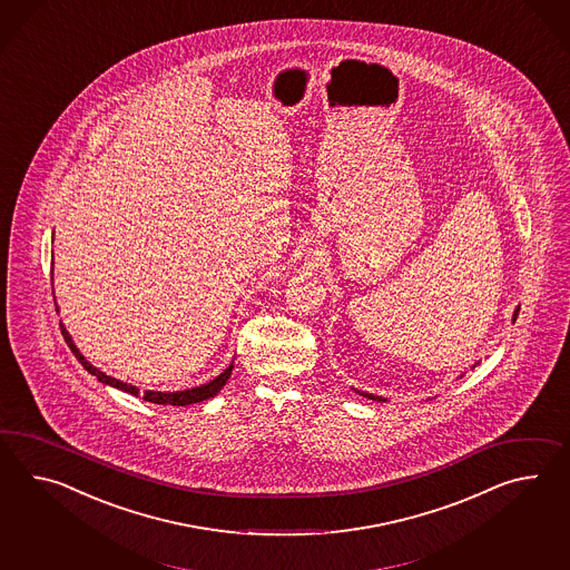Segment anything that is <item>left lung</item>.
Segmentation results:
<instances>
[{
  "label": "left lung",
  "mask_w": 570,
  "mask_h": 570,
  "mask_svg": "<svg viewBox=\"0 0 570 570\" xmlns=\"http://www.w3.org/2000/svg\"><path fill=\"white\" fill-rule=\"evenodd\" d=\"M517 315H519V306L514 308L513 323L514 321H517ZM358 393H361V391H358ZM361 395H364V397H368V400H373V402H385L383 397H379V395H373V393H361Z\"/></svg>",
  "instance_id": "obj_1"
}]
</instances>
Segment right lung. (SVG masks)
I'll return each mask as SVG.
<instances>
[{"label":"right lung","instance_id":"obj_1","mask_svg":"<svg viewBox=\"0 0 570 570\" xmlns=\"http://www.w3.org/2000/svg\"><path fill=\"white\" fill-rule=\"evenodd\" d=\"M61 334H63V340L68 342V346H70L71 352H73V356L80 361V364H82L83 368H86L90 375L97 376L98 381L105 383V385L121 389V391H126L129 395H136V397H138L139 389L136 387V385L124 383V381H119V379H115V376H109L107 373L98 371L97 366H92L90 362L86 361L82 356V352L73 344V340H71V335L68 334V330L63 327V323H61ZM230 375H233V364H230L224 373L216 376V379H212L206 385L185 389V391H144V400L150 403H160V405H189V403L204 402V400H209V397L218 395V391L226 385V381H228V376Z\"/></svg>","mask_w":570,"mask_h":570}]
</instances>
